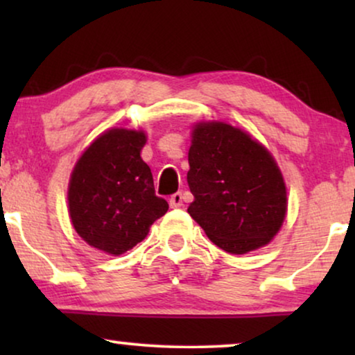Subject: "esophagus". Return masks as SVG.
<instances>
[{
  "label": "esophagus",
  "instance_id": "1",
  "mask_svg": "<svg viewBox=\"0 0 355 355\" xmlns=\"http://www.w3.org/2000/svg\"><path fill=\"white\" fill-rule=\"evenodd\" d=\"M182 193L181 192H176L173 193L171 197H169V205H171V208H179L182 207Z\"/></svg>",
  "mask_w": 355,
  "mask_h": 355
}]
</instances>
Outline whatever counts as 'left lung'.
<instances>
[{
  "instance_id": "8db88e82",
  "label": "left lung",
  "mask_w": 355,
  "mask_h": 355,
  "mask_svg": "<svg viewBox=\"0 0 355 355\" xmlns=\"http://www.w3.org/2000/svg\"><path fill=\"white\" fill-rule=\"evenodd\" d=\"M187 211L220 249L247 254L268 244L286 215V187L268 150L241 129L202 123L189 148Z\"/></svg>"
}]
</instances>
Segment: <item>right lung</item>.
Instances as JSON below:
<instances>
[{"label":"right lung","instance_id":"add662e5","mask_svg":"<svg viewBox=\"0 0 355 355\" xmlns=\"http://www.w3.org/2000/svg\"><path fill=\"white\" fill-rule=\"evenodd\" d=\"M142 130L111 129L101 134L72 171L69 215L82 239L95 249L121 255L148 234L168 202L155 193L148 164L140 158Z\"/></svg>","mask_w":355,"mask_h":355}]
</instances>
